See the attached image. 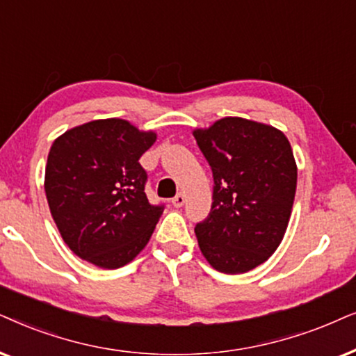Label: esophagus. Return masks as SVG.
Listing matches in <instances>:
<instances>
[{
	"mask_svg": "<svg viewBox=\"0 0 356 356\" xmlns=\"http://www.w3.org/2000/svg\"><path fill=\"white\" fill-rule=\"evenodd\" d=\"M184 203H186V195H184L182 192H179L177 195H175L174 198H172V205L175 207V208H181Z\"/></svg>",
	"mask_w": 356,
	"mask_h": 356,
	"instance_id": "obj_1",
	"label": "esophagus"
}]
</instances>
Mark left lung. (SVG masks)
I'll list each match as a JSON object with an SVG mask.
<instances>
[{
    "mask_svg": "<svg viewBox=\"0 0 356 356\" xmlns=\"http://www.w3.org/2000/svg\"><path fill=\"white\" fill-rule=\"evenodd\" d=\"M213 172V203L195 234L202 254L222 273L264 264L285 236L298 169L280 130L226 117L193 131Z\"/></svg>",
    "mask_w": 356,
    "mask_h": 356,
    "instance_id": "8db88e82",
    "label": "left lung"
}]
</instances>
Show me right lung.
<instances>
[{
	"label": "right lung",
	"mask_w": 356,
	"mask_h": 356,
	"mask_svg": "<svg viewBox=\"0 0 356 356\" xmlns=\"http://www.w3.org/2000/svg\"><path fill=\"white\" fill-rule=\"evenodd\" d=\"M156 141L122 118L74 127L51 145L45 195L61 238L101 268H118L138 255L164 205L145 193L148 174L140 158Z\"/></svg>",
	"instance_id": "1"
}]
</instances>
